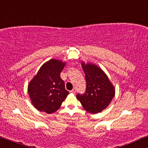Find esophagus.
I'll use <instances>...</instances> for the list:
<instances>
[{
  "label": "esophagus",
  "instance_id": "obj_1",
  "mask_svg": "<svg viewBox=\"0 0 148 148\" xmlns=\"http://www.w3.org/2000/svg\"><path fill=\"white\" fill-rule=\"evenodd\" d=\"M71 93H73V94H75V93L76 92V90H75V89H73V90H72L71 91H70Z\"/></svg>",
  "mask_w": 148,
  "mask_h": 148
}]
</instances>
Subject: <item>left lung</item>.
<instances>
[{
    "label": "left lung",
    "mask_w": 148,
    "mask_h": 148,
    "mask_svg": "<svg viewBox=\"0 0 148 148\" xmlns=\"http://www.w3.org/2000/svg\"><path fill=\"white\" fill-rule=\"evenodd\" d=\"M82 66L86 75V90L84 94L77 95V98L88 112L92 114L102 112L114 98V87L100 66L85 62H82Z\"/></svg>",
    "instance_id": "8db88e82"
}]
</instances>
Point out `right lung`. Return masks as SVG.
<instances>
[{"label":"right lung","mask_w":148,"mask_h":148,"mask_svg":"<svg viewBox=\"0 0 148 148\" xmlns=\"http://www.w3.org/2000/svg\"><path fill=\"white\" fill-rule=\"evenodd\" d=\"M66 64L54 58L48 60L29 82L27 92L32 105L38 110L48 114L56 112L69 94L60 76Z\"/></svg>","instance_id":"right-lung-1"}]
</instances>
